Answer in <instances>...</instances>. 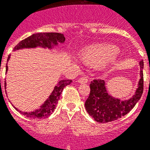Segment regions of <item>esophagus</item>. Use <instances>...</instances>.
<instances>
[{"instance_id": "esophagus-1", "label": "esophagus", "mask_w": 150, "mask_h": 150, "mask_svg": "<svg viewBox=\"0 0 150 150\" xmlns=\"http://www.w3.org/2000/svg\"><path fill=\"white\" fill-rule=\"evenodd\" d=\"M78 82H79V83H86V82H88V78L86 77L80 78L78 80Z\"/></svg>"}]
</instances>
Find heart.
<instances>
[{
	"label": "heart",
	"mask_w": 150,
	"mask_h": 150,
	"mask_svg": "<svg viewBox=\"0 0 150 150\" xmlns=\"http://www.w3.org/2000/svg\"><path fill=\"white\" fill-rule=\"evenodd\" d=\"M119 49L113 45L95 46L88 48L82 54V59L85 62L93 64H101L106 61H110L118 54Z\"/></svg>",
	"instance_id": "heart-1"
}]
</instances>
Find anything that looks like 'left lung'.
Masks as SVG:
<instances>
[{
    "mask_svg": "<svg viewBox=\"0 0 150 150\" xmlns=\"http://www.w3.org/2000/svg\"><path fill=\"white\" fill-rule=\"evenodd\" d=\"M143 61L139 62L140 79L135 94L128 100H121L108 93L105 81L94 79L90 83V93L85 103L88 114L97 122H110L125 116L132 110L143 93Z\"/></svg>",
    "mask_w": 150,
    "mask_h": 150,
    "instance_id": "left-lung-1",
    "label": "left lung"
}]
</instances>
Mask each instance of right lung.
Wrapping results in <instances>:
<instances>
[{
	"label": "right lung",
	"instance_id": "1",
	"mask_svg": "<svg viewBox=\"0 0 150 150\" xmlns=\"http://www.w3.org/2000/svg\"><path fill=\"white\" fill-rule=\"evenodd\" d=\"M65 41V38L63 34L57 33H40L33 34L32 36L27 37L23 40L18 43L14 48V50H21L25 48H36L43 47L52 49L54 46L58 45V43H63ZM10 59V55L8 57V61ZM8 64H6V72L8 71ZM1 81V80H0ZM71 79L61 80L55 86L54 90L52 91L51 94L48 97L47 100L41 105L39 109H36L33 112H22L15 107V110L19 111L27 117L33 119L46 118L54 112V109L58 103L61 94L63 91L64 88L71 83ZM4 88H6V82H4Z\"/></svg>",
	"mask_w": 150,
	"mask_h": 150
}]
</instances>
